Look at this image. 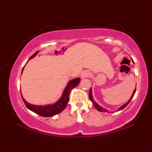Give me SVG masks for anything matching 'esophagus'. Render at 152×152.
Wrapping results in <instances>:
<instances>
[{
    "mask_svg": "<svg viewBox=\"0 0 152 152\" xmlns=\"http://www.w3.org/2000/svg\"><path fill=\"white\" fill-rule=\"evenodd\" d=\"M90 75H91V74H90V72H89L88 71L84 70V71L82 72V74H81V78H82V79L86 78H88V77L90 76Z\"/></svg>",
    "mask_w": 152,
    "mask_h": 152,
    "instance_id": "1",
    "label": "esophagus"
}]
</instances>
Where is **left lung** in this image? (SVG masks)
Listing matches in <instances>:
<instances>
[{"label": "left lung", "instance_id": "8db88e82", "mask_svg": "<svg viewBox=\"0 0 152 152\" xmlns=\"http://www.w3.org/2000/svg\"><path fill=\"white\" fill-rule=\"evenodd\" d=\"M135 91H136V90H135V88L134 91H133V94H132V96H131V98H130V99L129 100V101H128L127 102H126V103H125L124 104L122 105V106L121 107H119V109H118V110H117V111H119V110L123 109L125 107H127V104H128L129 103L130 101H132V99H133V96H134V94H135ZM89 98H90V100H91V101H92V104H93L94 107H95V109H96V110H99V111H100V112H104V113H105V112H107V113H111V112H109V110H107L106 109H104V108L102 107L101 106H100L99 104H98L96 103V102L94 101L93 97H92V88L90 89V92H89Z\"/></svg>", "mask_w": 152, "mask_h": 152}]
</instances>
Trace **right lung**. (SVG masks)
Returning a JSON list of instances; mask_svg holds the SVG:
<instances>
[{
	"label": "right lung",
	"instance_id": "1",
	"mask_svg": "<svg viewBox=\"0 0 152 152\" xmlns=\"http://www.w3.org/2000/svg\"><path fill=\"white\" fill-rule=\"evenodd\" d=\"M38 52H39V51H36L34 54L32 56H31L28 61L31 60V59L34 58L35 56H36ZM24 67L23 68L21 74L23 73V71ZM80 81V79L79 78H77L74 80H72L70 82H68V83L67 84V86L65 89L64 90L62 95H61L60 99H59L57 102H56L54 104L43 105V106H42V105H35L30 104L25 101L21 94L22 99L24 102L25 106L27 107V109H29L30 110H31V111L37 113V114L40 115V116L44 117H53L54 116V115L58 114V113H61L64 109H65L69 101V96H70V91H72V89H73L74 88H75L76 86H78Z\"/></svg>",
	"mask_w": 152,
	"mask_h": 152
}]
</instances>
